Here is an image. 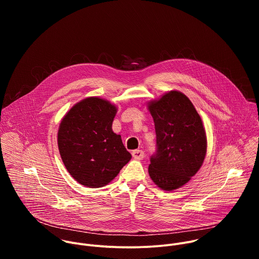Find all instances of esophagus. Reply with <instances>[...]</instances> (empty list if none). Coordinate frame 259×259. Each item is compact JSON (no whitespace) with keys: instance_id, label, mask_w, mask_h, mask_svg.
Segmentation results:
<instances>
[{"instance_id":"obj_1","label":"esophagus","mask_w":259,"mask_h":259,"mask_svg":"<svg viewBox=\"0 0 259 259\" xmlns=\"http://www.w3.org/2000/svg\"><path fill=\"white\" fill-rule=\"evenodd\" d=\"M132 157L136 160H142L144 158V153L140 150H135L132 152Z\"/></svg>"}]
</instances>
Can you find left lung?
Wrapping results in <instances>:
<instances>
[{
    "label": "left lung",
    "mask_w": 259,
    "mask_h": 259,
    "mask_svg": "<svg viewBox=\"0 0 259 259\" xmlns=\"http://www.w3.org/2000/svg\"><path fill=\"white\" fill-rule=\"evenodd\" d=\"M149 109L157 138L149 173L159 188L173 191L186 184L204 162L207 138L203 122L191 100L179 91L150 102Z\"/></svg>",
    "instance_id": "left-lung-1"
}]
</instances>
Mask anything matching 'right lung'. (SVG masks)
Instances as JSON below:
<instances>
[{"label": "right lung", "mask_w": 259, "mask_h": 259, "mask_svg": "<svg viewBox=\"0 0 259 259\" xmlns=\"http://www.w3.org/2000/svg\"><path fill=\"white\" fill-rule=\"evenodd\" d=\"M117 107L98 97L73 105L58 130V149L68 173L88 188L112 181L130 161L121 135L112 126Z\"/></svg>", "instance_id": "1"}]
</instances>
